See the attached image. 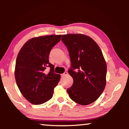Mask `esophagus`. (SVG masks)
<instances>
[{
	"mask_svg": "<svg viewBox=\"0 0 129 129\" xmlns=\"http://www.w3.org/2000/svg\"><path fill=\"white\" fill-rule=\"evenodd\" d=\"M68 75V73L67 72H64V73L62 74L61 76H62V77H64V76H67Z\"/></svg>",
	"mask_w": 129,
	"mask_h": 129,
	"instance_id": "1",
	"label": "esophagus"
}]
</instances>
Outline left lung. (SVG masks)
<instances>
[{"label":"left lung","instance_id":"left-lung-1","mask_svg":"<svg viewBox=\"0 0 129 129\" xmlns=\"http://www.w3.org/2000/svg\"><path fill=\"white\" fill-rule=\"evenodd\" d=\"M61 40L69 53L71 68L68 73L73 79L67 92L74 102L88 105L99 99L105 88L106 61L99 45L88 36L67 34Z\"/></svg>","mask_w":129,"mask_h":129}]
</instances>
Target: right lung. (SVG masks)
I'll list each match as a JSON object with an SVG mask.
<instances>
[{
  "instance_id": "right-lung-1",
  "label": "right lung",
  "mask_w": 129,
  "mask_h": 129,
  "mask_svg": "<svg viewBox=\"0 0 129 129\" xmlns=\"http://www.w3.org/2000/svg\"><path fill=\"white\" fill-rule=\"evenodd\" d=\"M61 37V35H51L30 39L17 54L15 80L24 97L32 104H42L51 99L54 87L59 82L61 76L54 73L49 55ZM48 67L50 71L47 73Z\"/></svg>"
}]
</instances>
